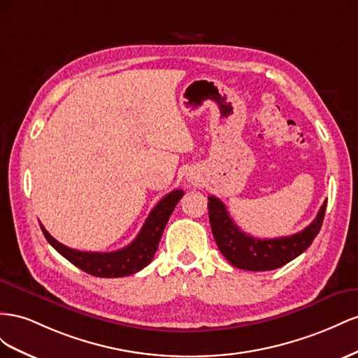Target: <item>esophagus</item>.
I'll return each instance as SVG.
<instances>
[{
  "mask_svg": "<svg viewBox=\"0 0 358 358\" xmlns=\"http://www.w3.org/2000/svg\"><path fill=\"white\" fill-rule=\"evenodd\" d=\"M192 180H193V178H192Z\"/></svg>",
  "mask_w": 358,
  "mask_h": 358,
  "instance_id": "obj_1",
  "label": "esophagus"
}]
</instances>
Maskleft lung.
<instances>
[{"instance_id":"obj_1","label":"left lung","mask_w":358,"mask_h":358,"mask_svg":"<svg viewBox=\"0 0 358 358\" xmlns=\"http://www.w3.org/2000/svg\"><path fill=\"white\" fill-rule=\"evenodd\" d=\"M325 207L327 199L309 227L294 236L261 240L243 232L229 217L224 203L216 196H208V217L219 250L234 267L250 271L275 270L301 255L318 236Z\"/></svg>"}]
</instances>
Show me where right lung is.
I'll return each instance as SVG.
<instances>
[{
  "label": "right lung",
  "mask_w": 358,
  "mask_h": 358,
  "mask_svg": "<svg viewBox=\"0 0 358 358\" xmlns=\"http://www.w3.org/2000/svg\"><path fill=\"white\" fill-rule=\"evenodd\" d=\"M185 192L177 189L160 199L156 207L151 210L148 217L141 228L138 237L129 246L115 252H80L70 249L57 241L40 224L45 238L49 241L59 255L70 261L83 271L96 275V278H124L144 267L152 261V257L159 248L163 229H165L169 216Z\"/></svg>",
  "instance_id": "add662e5"
}]
</instances>
